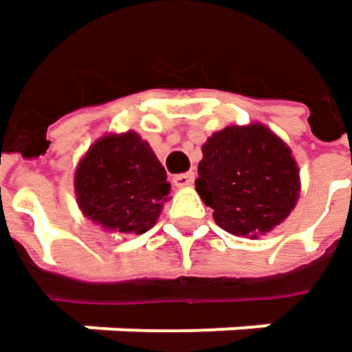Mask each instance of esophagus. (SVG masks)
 I'll use <instances>...</instances> for the list:
<instances>
[{
    "mask_svg": "<svg viewBox=\"0 0 352 352\" xmlns=\"http://www.w3.org/2000/svg\"><path fill=\"white\" fill-rule=\"evenodd\" d=\"M194 178H196L194 172H186V174H176V176L172 178V182H174V186H178V188H186V186H192Z\"/></svg>",
    "mask_w": 352,
    "mask_h": 352,
    "instance_id": "1",
    "label": "esophagus"
}]
</instances>
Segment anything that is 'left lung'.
Returning a JSON list of instances; mask_svg holds the SVG:
<instances>
[{
  "mask_svg": "<svg viewBox=\"0 0 352 352\" xmlns=\"http://www.w3.org/2000/svg\"><path fill=\"white\" fill-rule=\"evenodd\" d=\"M298 190L290 148L263 124L228 126L202 146L196 192L234 236L270 232L296 206Z\"/></svg>",
  "mask_w": 352,
  "mask_h": 352,
  "instance_id": "8db88e82",
  "label": "left lung"
}]
</instances>
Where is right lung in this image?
<instances>
[{
  "instance_id": "right-lung-1",
  "label": "right lung",
  "mask_w": 352,
  "mask_h": 352,
  "mask_svg": "<svg viewBox=\"0 0 352 352\" xmlns=\"http://www.w3.org/2000/svg\"><path fill=\"white\" fill-rule=\"evenodd\" d=\"M74 188L91 222L112 232L144 234L162 212L170 182L150 144L130 130L91 144L76 168Z\"/></svg>"
}]
</instances>
